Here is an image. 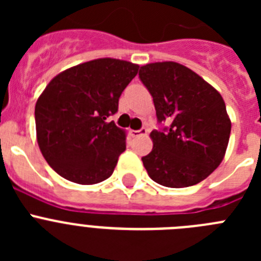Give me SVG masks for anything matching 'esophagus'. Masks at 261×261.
<instances>
[{"label":"esophagus","instance_id":"obj_1","mask_svg":"<svg viewBox=\"0 0 261 261\" xmlns=\"http://www.w3.org/2000/svg\"><path fill=\"white\" fill-rule=\"evenodd\" d=\"M130 135H132L133 137H140V136H146V135H147V129L142 128V129H140V130H130Z\"/></svg>","mask_w":261,"mask_h":261}]
</instances>
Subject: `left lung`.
Wrapping results in <instances>:
<instances>
[{
  "label": "left lung",
  "mask_w": 261,
  "mask_h": 261,
  "mask_svg": "<svg viewBox=\"0 0 261 261\" xmlns=\"http://www.w3.org/2000/svg\"><path fill=\"white\" fill-rule=\"evenodd\" d=\"M140 80L153 96L156 119L168 128L153 130V149L142 156L151 180L170 188L200 183L225 156L231 121L221 94L179 62L141 66Z\"/></svg>",
  "instance_id": "8db88e82"
}]
</instances>
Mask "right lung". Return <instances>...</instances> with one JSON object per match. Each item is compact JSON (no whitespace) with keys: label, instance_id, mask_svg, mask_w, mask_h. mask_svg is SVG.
<instances>
[{"label":"right lung","instance_id":"right-lung-1","mask_svg":"<svg viewBox=\"0 0 261 261\" xmlns=\"http://www.w3.org/2000/svg\"><path fill=\"white\" fill-rule=\"evenodd\" d=\"M140 65L96 59L52 78L35 106L36 140L48 165L66 180L96 184L114 172L125 150L124 129L108 123Z\"/></svg>","mask_w":261,"mask_h":261}]
</instances>
